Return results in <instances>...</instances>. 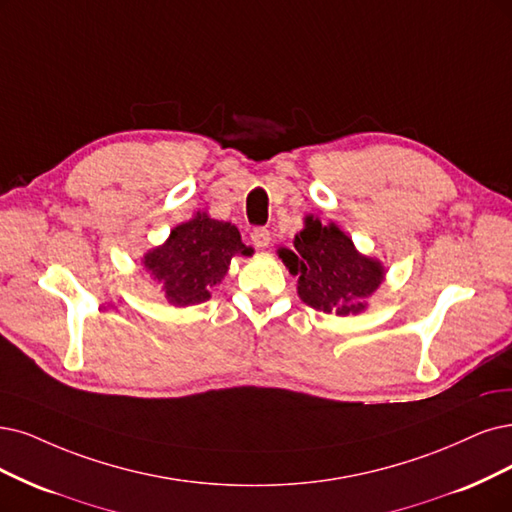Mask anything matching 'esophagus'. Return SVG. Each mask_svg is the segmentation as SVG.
<instances>
[{
  "instance_id": "obj_1",
  "label": "esophagus",
  "mask_w": 512,
  "mask_h": 512,
  "mask_svg": "<svg viewBox=\"0 0 512 512\" xmlns=\"http://www.w3.org/2000/svg\"><path fill=\"white\" fill-rule=\"evenodd\" d=\"M251 240H253V244L257 246V249H266V246L272 240L270 230H266V227H255V230L251 232Z\"/></svg>"
}]
</instances>
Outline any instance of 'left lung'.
Masks as SVG:
<instances>
[{
  "label": "left lung",
  "instance_id": "1",
  "mask_svg": "<svg viewBox=\"0 0 512 512\" xmlns=\"http://www.w3.org/2000/svg\"><path fill=\"white\" fill-rule=\"evenodd\" d=\"M304 223V230L295 234V249H278V257L299 278L301 301L337 316L363 312L367 297L384 280L382 261L358 253L352 238L335 223L323 225L314 215Z\"/></svg>",
  "mask_w": 512,
  "mask_h": 512
}]
</instances>
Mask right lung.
<instances>
[{
    "label": "right lung",
    "mask_w": 512,
    "mask_h": 512,
    "mask_svg": "<svg viewBox=\"0 0 512 512\" xmlns=\"http://www.w3.org/2000/svg\"><path fill=\"white\" fill-rule=\"evenodd\" d=\"M236 255H253L251 246L240 240L238 227L196 213L177 225L164 244L147 251L143 266L162 285L168 304L183 308L211 297Z\"/></svg>",
    "instance_id": "right-lung-1"
}]
</instances>
